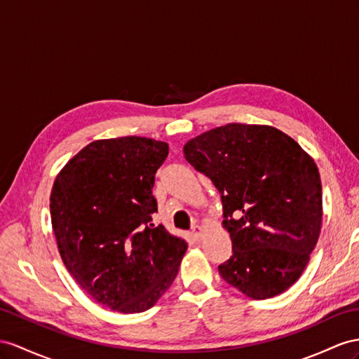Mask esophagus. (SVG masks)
<instances>
[{"mask_svg":"<svg viewBox=\"0 0 359 359\" xmlns=\"http://www.w3.org/2000/svg\"><path fill=\"white\" fill-rule=\"evenodd\" d=\"M191 231H192V235H194L196 238H200V236H201V233H203V229H201L198 224H194V226H192Z\"/></svg>","mask_w":359,"mask_h":359,"instance_id":"34e87169","label":"esophagus"}]
</instances>
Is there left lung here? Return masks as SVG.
I'll list each match as a JSON object with an SVG mask.
<instances>
[{"label":"left lung","mask_w":359,"mask_h":359,"mask_svg":"<svg viewBox=\"0 0 359 359\" xmlns=\"http://www.w3.org/2000/svg\"><path fill=\"white\" fill-rule=\"evenodd\" d=\"M185 159L222 196L232 256L218 273L264 300L296 282L318 241L323 201L314 159L270 126L226 124L183 147Z\"/></svg>","instance_id":"8db88e82"}]
</instances>
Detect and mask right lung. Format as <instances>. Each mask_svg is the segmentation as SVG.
<instances>
[{"label": "right lung", "mask_w": 359, "mask_h": 359, "mask_svg": "<svg viewBox=\"0 0 359 359\" xmlns=\"http://www.w3.org/2000/svg\"><path fill=\"white\" fill-rule=\"evenodd\" d=\"M168 144L141 136L90 142L57 174L50 212L60 258L110 309H150L177 276L188 244L153 223L154 174Z\"/></svg>", "instance_id": "1"}]
</instances>
